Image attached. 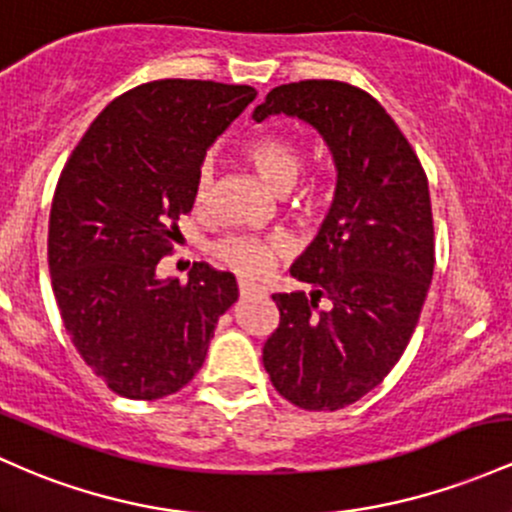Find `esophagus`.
Listing matches in <instances>:
<instances>
[{"label":"esophagus","instance_id":"1","mask_svg":"<svg viewBox=\"0 0 512 512\" xmlns=\"http://www.w3.org/2000/svg\"><path fill=\"white\" fill-rule=\"evenodd\" d=\"M240 296H255V294H262V286L252 284V282H245V279H240Z\"/></svg>","mask_w":512,"mask_h":512}]
</instances>
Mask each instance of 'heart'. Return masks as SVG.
Segmentation results:
<instances>
[{"instance_id":"heart-1","label":"heart","mask_w":512,"mask_h":512,"mask_svg":"<svg viewBox=\"0 0 512 512\" xmlns=\"http://www.w3.org/2000/svg\"><path fill=\"white\" fill-rule=\"evenodd\" d=\"M245 155L274 192H286V189L294 187L296 177L301 172V153L289 138L260 136L247 143ZM211 184L213 165L204 162L199 172H196V204H204L209 199ZM279 250H282V243L277 238H257V235H228L226 240H221V243L213 247L218 260L226 262L235 272L247 274V277L265 274L272 267Z\"/></svg>"}]
</instances>
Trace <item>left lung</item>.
<instances>
[{
    "mask_svg": "<svg viewBox=\"0 0 512 512\" xmlns=\"http://www.w3.org/2000/svg\"><path fill=\"white\" fill-rule=\"evenodd\" d=\"M282 114L328 145L335 192L318 235L291 265L311 296H272L279 328L262 362L286 401L340 411L384 381L418 325L435 269L428 177L384 106L352 84H282L252 119ZM320 298L331 301L325 312Z\"/></svg>",
    "mask_w": 512,
    "mask_h": 512,
    "instance_id": "1",
    "label": "left lung"
}]
</instances>
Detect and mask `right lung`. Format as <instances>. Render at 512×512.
I'll return each mask as SVG.
<instances>
[{
	"mask_svg": "<svg viewBox=\"0 0 512 512\" xmlns=\"http://www.w3.org/2000/svg\"><path fill=\"white\" fill-rule=\"evenodd\" d=\"M247 84L157 80L111 101L72 150L48 226V267L65 330L111 391L177 393L204 364L238 301L230 272L196 262L187 284L157 277L213 140L252 104Z\"/></svg>",
	"mask_w": 512,
	"mask_h": 512,
	"instance_id": "1",
	"label": "right lung"
}]
</instances>
